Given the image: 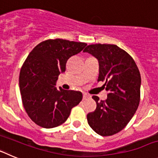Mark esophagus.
<instances>
[{
	"label": "esophagus",
	"mask_w": 158,
	"mask_h": 158,
	"mask_svg": "<svg viewBox=\"0 0 158 158\" xmlns=\"http://www.w3.org/2000/svg\"><path fill=\"white\" fill-rule=\"evenodd\" d=\"M89 97H90V96L89 94H87V93H83V100H87Z\"/></svg>",
	"instance_id": "esophagus-1"
}]
</instances>
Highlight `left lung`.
Here are the masks:
<instances>
[{"mask_svg":"<svg viewBox=\"0 0 158 158\" xmlns=\"http://www.w3.org/2000/svg\"><path fill=\"white\" fill-rule=\"evenodd\" d=\"M96 57L100 65L98 81L104 82L107 98L96 103L87 115L92 129L101 136H111L128 124L140 102L141 75L135 60L127 52L113 44H92L84 50Z\"/></svg>","mask_w":158,"mask_h":158,"instance_id":"left-lung-1","label":"left lung"}]
</instances>
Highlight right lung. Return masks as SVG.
Wrapping results in <instances>:
<instances>
[{"mask_svg": "<svg viewBox=\"0 0 158 158\" xmlns=\"http://www.w3.org/2000/svg\"><path fill=\"white\" fill-rule=\"evenodd\" d=\"M86 46L62 39L47 40L39 43L23 62L19 77L22 103L27 115L40 127L60 126L81 101V92L61 88L58 91L54 85L58 75L65 71L68 59Z\"/></svg>", "mask_w": 158, "mask_h": 158, "instance_id": "1", "label": "right lung"}]
</instances>
